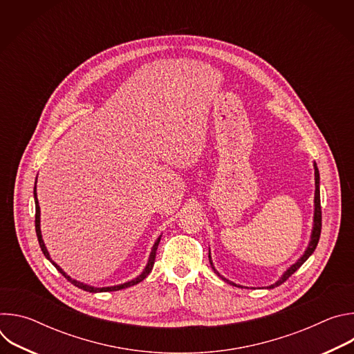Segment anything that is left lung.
<instances>
[{"mask_svg":"<svg viewBox=\"0 0 354 354\" xmlns=\"http://www.w3.org/2000/svg\"><path fill=\"white\" fill-rule=\"evenodd\" d=\"M314 169H315V197H314V227H313V232H311V239H310V243H308V246H307V249H306V252L304 254H302V257L294 263V265H291L284 273H283V276L274 283V284H272V286H269L268 288H274V287H277V286H280L281 283H284L294 272H297L302 265H304V262L314 254V250H315V248H317V245H318V241H319V236H321V228H322V212H321V194H319V171H318V167H317V164L314 162ZM209 261H210V265H212V269L214 270V273L216 274H218L223 280H225V281H228L230 284H232V286H238V284H235V283H232V281H230V280H227L225 277H223L218 272H217V269L214 268V265H213V261H212V257H210V250H209ZM238 287H242V286H238Z\"/></svg>","mask_w":354,"mask_h":354,"instance_id":"obj_1","label":"left lung"}]
</instances>
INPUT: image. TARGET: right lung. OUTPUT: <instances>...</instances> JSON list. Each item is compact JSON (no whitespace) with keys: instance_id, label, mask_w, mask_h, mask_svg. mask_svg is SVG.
<instances>
[{"instance_id":"1","label":"right lung","mask_w":354,"mask_h":354,"mask_svg":"<svg viewBox=\"0 0 354 354\" xmlns=\"http://www.w3.org/2000/svg\"><path fill=\"white\" fill-rule=\"evenodd\" d=\"M36 180H37V178H36ZM33 196H35V206H36V214H35V228H36V235H37V241H39V245H40V249H41V252H43V255L52 262L53 265H55V268L68 280V281H71L74 286H77L78 288H81V290H85V291H89V292H104V291H118V290H122V288H127V287H131V286H134V284H138L140 281H142L149 273H151V270H153V268H154V262H156V254H157V248H158V243H160V241H161V235L157 238V241L154 242V246H153V249H151V254H149V258H148V263H147V266L144 268V270L141 272V274H138L136 279H133V280H130V281H126V283H123V284H118V286H112V287H93V286H88V284H84V283H81V281H77V280H74V279H71L57 263H55L53 261H52V258H50V255H48V252H47V249H46V245H44V242H43V239H41V231H40V207H39V201H37V194H36V182H35V187H33Z\"/></svg>"}]
</instances>
